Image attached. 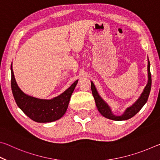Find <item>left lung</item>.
<instances>
[{
	"label": "left lung",
	"mask_w": 160,
	"mask_h": 160,
	"mask_svg": "<svg viewBox=\"0 0 160 160\" xmlns=\"http://www.w3.org/2000/svg\"><path fill=\"white\" fill-rule=\"evenodd\" d=\"M148 83L146 86L145 87L144 90H143L142 92L140 94V96L138 99L135 102H134L131 106L127 108L123 112L122 115L121 116H116L113 114L112 109L109 106V104L103 99L101 96L99 95L98 92H97V89L94 86L92 81H91V90L92 93L93 94L94 99L95 100L96 106L97 107V109L99 112V113L104 116V117L111 119V120L113 121H124L128 120V119L132 118L134 116L136 113L139 112V111L142 109V107L147 102L149 94H150V90H151V85H152V78H151V73H150V63L149 61V59L148 57Z\"/></svg>",
	"instance_id": "8db88e82"
}]
</instances>
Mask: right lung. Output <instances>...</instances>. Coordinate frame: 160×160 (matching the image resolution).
<instances>
[{"label": "right lung", "mask_w": 160, "mask_h": 160, "mask_svg": "<svg viewBox=\"0 0 160 160\" xmlns=\"http://www.w3.org/2000/svg\"><path fill=\"white\" fill-rule=\"evenodd\" d=\"M11 88L13 97L18 107L30 118L38 123H49L60 119L68 107L70 97L73 92L78 80L58 97L51 99H39L24 93L19 88L11 64Z\"/></svg>", "instance_id": "add662e5"}]
</instances>
